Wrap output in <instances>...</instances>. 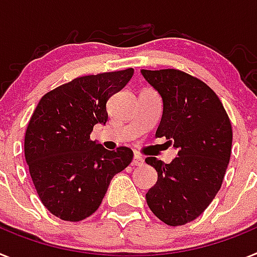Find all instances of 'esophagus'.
Instances as JSON below:
<instances>
[{
    "instance_id": "esophagus-1",
    "label": "esophagus",
    "mask_w": 257,
    "mask_h": 257,
    "mask_svg": "<svg viewBox=\"0 0 257 257\" xmlns=\"http://www.w3.org/2000/svg\"><path fill=\"white\" fill-rule=\"evenodd\" d=\"M131 164H133V166H143L144 165L143 157H142L140 155H138V153H135V155H134V159H133V162H131Z\"/></svg>"
}]
</instances>
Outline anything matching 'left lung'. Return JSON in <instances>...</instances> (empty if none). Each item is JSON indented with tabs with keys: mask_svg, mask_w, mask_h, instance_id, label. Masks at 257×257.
Listing matches in <instances>:
<instances>
[{
	"mask_svg": "<svg viewBox=\"0 0 257 257\" xmlns=\"http://www.w3.org/2000/svg\"><path fill=\"white\" fill-rule=\"evenodd\" d=\"M140 72L162 98L156 138L165 137L178 151L170 164L146 159L157 172L147 204L166 225H185L203 213L221 188L231 153V123L218 96L199 79L174 69Z\"/></svg>",
	"mask_w": 257,
	"mask_h": 257,
	"instance_id": "left-lung-1",
	"label": "left lung"
}]
</instances>
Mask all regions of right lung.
<instances>
[{"mask_svg": "<svg viewBox=\"0 0 257 257\" xmlns=\"http://www.w3.org/2000/svg\"><path fill=\"white\" fill-rule=\"evenodd\" d=\"M133 74L127 69L74 79L44 95L31 117L26 161L41 203L61 220L95 213L114 175L130 165V148L107 151L89 135L95 124L106 123L107 100Z\"/></svg>", "mask_w": 257, "mask_h": 257, "instance_id": "obj_1", "label": "right lung"}]
</instances>
